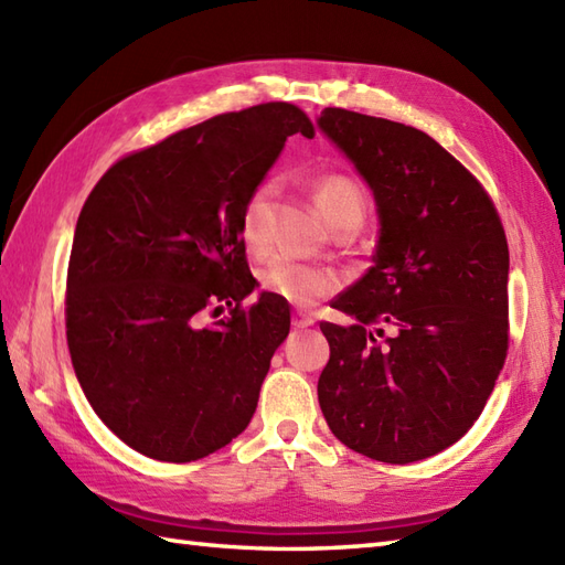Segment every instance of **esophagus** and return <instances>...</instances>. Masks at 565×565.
<instances>
[{
	"mask_svg": "<svg viewBox=\"0 0 565 565\" xmlns=\"http://www.w3.org/2000/svg\"><path fill=\"white\" fill-rule=\"evenodd\" d=\"M313 318H310V316H306V313H296L294 316V328H310V326H313Z\"/></svg>",
	"mask_w": 565,
	"mask_h": 565,
	"instance_id": "esophagus-1",
	"label": "esophagus"
}]
</instances>
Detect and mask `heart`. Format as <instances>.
<instances>
[{
    "mask_svg": "<svg viewBox=\"0 0 565 565\" xmlns=\"http://www.w3.org/2000/svg\"><path fill=\"white\" fill-rule=\"evenodd\" d=\"M276 194H279V184L274 179H264L245 199L243 215H239V237L252 255H262L267 247V218ZM316 206L330 227H359L366 215V196L354 179L326 174L316 184ZM259 284L264 291L306 308L338 291L340 279L326 267H313V264H301L289 257H269L259 267Z\"/></svg>",
    "mask_w": 565,
    "mask_h": 565,
    "instance_id": "heart-1",
    "label": "heart"
}]
</instances>
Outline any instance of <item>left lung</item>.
<instances>
[{
  "instance_id": "1",
  "label": "left lung",
  "mask_w": 565,
  "mask_h": 565,
  "mask_svg": "<svg viewBox=\"0 0 565 565\" xmlns=\"http://www.w3.org/2000/svg\"><path fill=\"white\" fill-rule=\"evenodd\" d=\"M318 126L366 179L381 221L374 267L332 306L354 326L320 322V411L369 459H427L471 429L505 364V227L483 184L423 130L347 109Z\"/></svg>"
}]
</instances>
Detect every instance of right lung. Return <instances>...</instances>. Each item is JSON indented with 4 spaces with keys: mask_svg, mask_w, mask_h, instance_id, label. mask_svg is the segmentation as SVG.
Here are the masks:
<instances>
[{
    "mask_svg": "<svg viewBox=\"0 0 565 565\" xmlns=\"http://www.w3.org/2000/svg\"><path fill=\"white\" fill-rule=\"evenodd\" d=\"M294 134L313 124L271 102L213 116L130 152L92 189L72 239L65 326L94 413L130 449L186 463L257 411L289 303L255 289L239 215ZM231 307L211 327L206 317Z\"/></svg>",
    "mask_w": 565,
    "mask_h": 565,
    "instance_id": "right-lung-1",
    "label": "right lung"
}]
</instances>
